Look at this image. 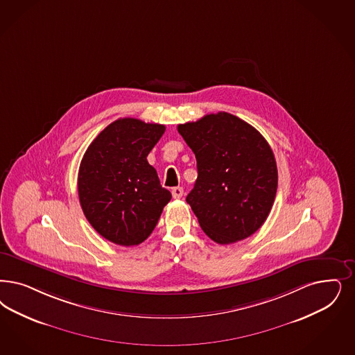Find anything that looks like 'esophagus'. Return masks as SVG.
<instances>
[{"instance_id": "1", "label": "esophagus", "mask_w": 355, "mask_h": 355, "mask_svg": "<svg viewBox=\"0 0 355 355\" xmlns=\"http://www.w3.org/2000/svg\"><path fill=\"white\" fill-rule=\"evenodd\" d=\"M171 196H173L174 199L182 198V196H184V189H182V187H174V189L171 190Z\"/></svg>"}]
</instances>
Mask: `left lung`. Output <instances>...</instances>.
Segmentation results:
<instances>
[{
  "instance_id": "1",
  "label": "left lung",
  "mask_w": 355,
  "mask_h": 355,
  "mask_svg": "<svg viewBox=\"0 0 355 355\" xmlns=\"http://www.w3.org/2000/svg\"><path fill=\"white\" fill-rule=\"evenodd\" d=\"M196 159L186 202L211 240L232 244L257 232L272 207L278 171L274 153L254 127L228 112L178 125Z\"/></svg>"
}]
</instances>
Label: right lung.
Segmentation results:
<instances>
[{"label":"right lung","instance_id":"right-lung-1","mask_svg":"<svg viewBox=\"0 0 355 355\" xmlns=\"http://www.w3.org/2000/svg\"><path fill=\"white\" fill-rule=\"evenodd\" d=\"M164 132L162 124L118 119L98 135L81 159V208L92 227L114 244L147 240L171 199L147 161Z\"/></svg>","mask_w":355,"mask_h":355}]
</instances>
